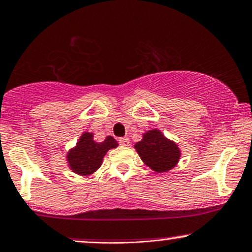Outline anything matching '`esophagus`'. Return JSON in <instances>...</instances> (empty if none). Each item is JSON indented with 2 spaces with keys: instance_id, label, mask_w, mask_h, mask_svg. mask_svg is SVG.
<instances>
[{
  "instance_id": "34e87169",
  "label": "esophagus",
  "mask_w": 252,
  "mask_h": 252,
  "mask_svg": "<svg viewBox=\"0 0 252 252\" xmlns=\"http://www.w3.org/2000/svg\"><path fill=\"white\" fill-rule=\"evenodd\" d=\"M118 143L123 145V147H126V145H129V139L126 137H121L118 138Z\"/></svg>"
}]
</instances>
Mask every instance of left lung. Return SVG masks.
Masks as SVG:
<instances>
[{
  "label": "left lung",
  "instance_id": "8db88e82",
  "mask_svg": "<svg viewBox=\"0 0 252 252\" xmlns=\"http://www.w3.org/2000/svg\"><path fill=\"white\" fill-rule=\"evenodd\" d=\"M135 149L144 164L156 172L169 171L177 164L181 156L177 144L157 129L143 134L142 141L135 144Z\"/></svg>",
  "mask_w": 252,
  "mask_h": 252
}]
</instances>
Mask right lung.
<instances>
[{
  "instance_id": "add662e5",
  "label": "right lung",
  "mask_w": 252,
  "mask_h": 252,
  "mask_svg": "<svg viewBox=\"0 0 252 252\" xmlns=\"http://www.w3.org/2000/svg\"><path fill=\"white\" fill-rule=\"evenodd\" d=\"M116 139L108 136L103 142L94 141V135L84 132L78 139L76 147L72 148L66 155L69 166L78 175H92L102 164L103 157L108 150L117 147Z\"/></svg>"
}]
</instances>
